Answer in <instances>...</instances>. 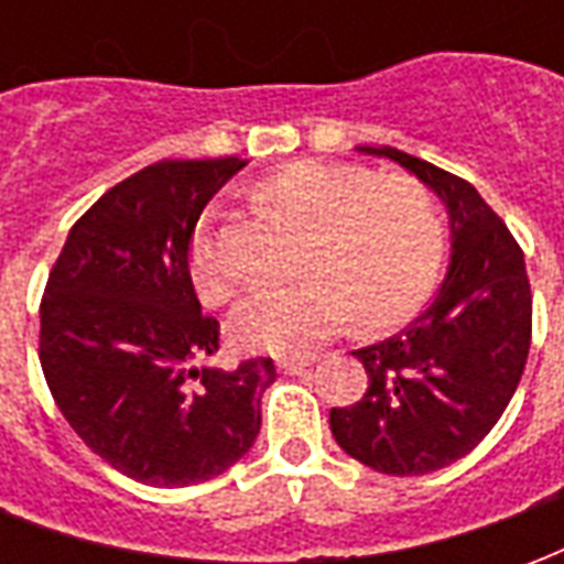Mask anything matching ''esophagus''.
<instances>
[{
	"label": "esophagus",
	"instance_id": "obj_1",
	"mask_svg": "<svg viewBox=\"0 0 564 564\" xmlns=\"http://www.w3.org/2000/svg\"><path fill=\"white\" fill-rule=\"evenodd\" d=\"M311 366H314V356H305V359H283L281 371L283 375H305Z\"/></svg>",
	"mask_w": 564,
	"mask_h": 564
}]
</instances>
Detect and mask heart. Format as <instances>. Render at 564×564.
I'll return each instance as SVG.
<instances>
[{
    "label": "heart",
    "instance_id": "1",
    "mask_svg": "<svg viewBox=\"0 0 564 564\" xmlns=\"http://www.w3.org/2000/svg\"><path fill=\"white\" fill-rule=\"evenodd\" d=\"M259 196L305 223L299 281L250 293L232 314V338L247 350L299 356L341 329L378 332L402 323L423 302L444 253V226L429 186L408 174L380 177L368 165L290 162L259 181ZM198 295L232 299L238 271L202 223L189 241Z\"/></svg>",
    "mask_w": 564,
    "mask_h": 564
}]
</instances>
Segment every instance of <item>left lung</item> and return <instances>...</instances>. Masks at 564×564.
I'll return each instance as SVG.
<instances>
[{
  "label": "left lung",
  "mask_w": 564,
  "mask_h": 564,
  "mask_svg": "<svg viewBox=\"0 0 564 564\" xmlns=\"http://www.w3.org/2000/svg\"><path fill=\"white\" fill-rule=\"evenodd\" d=\"M359 150L414 172L449 214L453 253L435 302L402 335L356 350L368 390L329 411L344 453L414 477L471 453L505 414L529 359L532 290L517 238L468 181L387 144Z\"/></svg>",
  "instance_id": "8db88e82"
}]
</instances>
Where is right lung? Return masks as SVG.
Returning a JSON list of instances; mask_svg holds the SVG:
<instances>
[{
  "label": "right lung",
  "instance_id": "add662e5",
  "mask_svg": "<svg viewBox=\"0 0 564 564\" xmlns=\"http://www.w3.org/2000/svg\"><path fill=\"white\" fill-rule=\"evenodd\" d=\"M247 162L162 160L80 217L47 274L39 359L56 408L111 468L150 486L223 474L253 447L271 359L198 368L220 350L202 314L189 241L214 193Z\"/></svg>",
  "mask_w": 564,
  "mask_h": 564
}]
</instances>
